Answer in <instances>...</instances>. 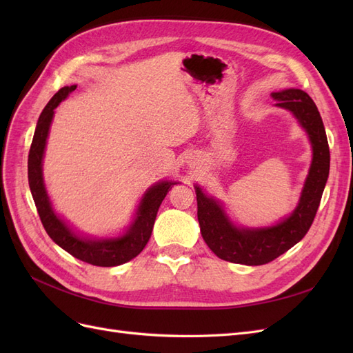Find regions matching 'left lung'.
<instances>
[{
  "instance_id": "8db88e82",
  "label": "left lung",
  "mask_w": 353,
  "mask_h": 353,
  "mask_svg": "<svg viewBox=\"0 0 353 353\" xmlns=\"http://www.w3.org/2000/svg\"><path fill=\"white\" fill-rule=\"evenodd\" d=\"M272 99L279 101L276 105L293 112L306 130L314 150L312 165L299 206L279 225L270 228L241 230L234 227L219 203L203 194L196 187L201 237L218 258L232 263L265 265L301 241L312 225L330 172L327 135L312 99L301 90L274 92Z\"/></svg>"
}]
</instances>
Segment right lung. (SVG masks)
Here are the masks:
<instances>
[{
  "instance_id": "1",
  "label": "right lung",
  "mask_w": 353,
  "mask_h": 353,
  "mask_svg": "<svg viewBox=\"0 0 353 353\" xmlns=\"http://www.w3.org/2000/svg\"><path fill=\"white\" fill-rule=\"evenodd\" d=\"M74 90H77V85L59 90L39 116L28 157V179L30 193L34 197L42 225H44L51 240L57 243L61 249H65L77 259L95 266H117L134 259L145 248L147 241L150 240L152 236L157 210L169 193V190L172 188L174 183L163 181V183H159L147 191L141 200L140 208H138L137 219L125 236L113 240H82L78 236H74L65 225V222L60 221L56 216V213L52 212L44 187V179H42V156H44L52 114H54V109L61 103V100H65L68 94Z\"/></svg>"
}]
</instances>
